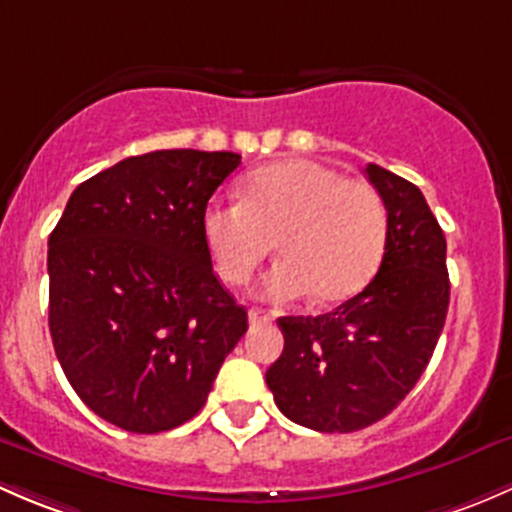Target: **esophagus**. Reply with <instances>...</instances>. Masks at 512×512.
<instances>
[{"label": "esophagus", "instance_id": "1", "mask_svg": "<svg viewBox=\"0 0 512 512\" xmlns=\"http://www.w3.org/2000/svg\"><path fill=\"white\" fill-rule=\"evenodd\" d=\"M249 323L251 325H268V323H273V315L263 313V310H258V308H251L249 310Z\"/></svg>", "mask_w": 512, "mask_h": 512}]
</instances>
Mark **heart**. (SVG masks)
Here are the masks:
<instances>
[{"label":"heart","mask_w":512,"mask_h":512,"mask_svg":"<svg viewBox=\"0 0 512 512\" xmlns=\"http://www.w3.org/2000/svg\"><path fill=\"white\" fill-rule=\"evenodd\" d=\"M219 276L241 286L271 254L281 261L263 278L268 300L313 293L340 303L372 281L387 246V209L367 182L310 160L273 162L251 172L244 197L212 204L202 219Z\"/></svg>","instance_id":"obj_1"}]
</instances>
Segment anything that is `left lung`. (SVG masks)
Wrapping results in <instances>:
<instances>
[{
    "mask_svg": "<svg viewBox=\"0 0 512 512\" xmlns=\"http://www.w3.org/2000/svg\"><path fill=\"white\" fill-rule=\"evenodd\" d=\"M387 209L377 276L318 318H278L281 357L266 370L276 407L325 434L384 419L419 382L449 310L446 239L416 184L367 165Z\"/></svg>",
    "mask_w": 512,
    "mask_h": 512,
    "instance_id": "8db88e82",
    "label": "left lung"
}]
</instances>
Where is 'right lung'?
<instances>
[{
  "mask_svg": "<svg viewBox=\"0 0 512 512\" xmlns=\"http://www.w3.org/2000/svg\"><path fill=\"white\" fill-rule=\"evenodd\" d=\"M236 152L157 150L73 189L49 236V330L91 412L133 434L199 414L249 330L219 283L202 219Z\"/></svg>",
  "mask_w": 512,
  "mask_h": 512,
  "instance_id": "1",
  "label": "right lung"
}]
</instances>
